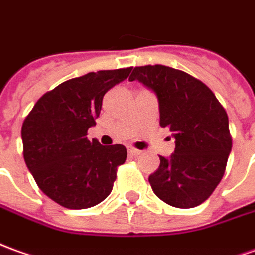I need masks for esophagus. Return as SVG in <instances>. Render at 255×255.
Instances as JSON below:
<instances>
[{
    "mask_svg": "<svg viewBox=\"0 0 255 255\" xmlns=\"http://www.w3.org/2000/svg\"><path fill=\"white\" fill-rule=\"evenodd\" d=\"M128 153H129L131 156H138V155H141V150L135 149V148H129V149H128Z\"/></svg>",
    "mask_w": 255,
    "mask_h": 255,
    "instance_id": "1",
    "label": "esophagus"
}]
</instances>
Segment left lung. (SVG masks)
<instances>
[{
	"label": "left lung",
	"instance_id": "8db88e82",
	"mask_svg": "<svg viewBox=\"0 0 255 255\" xmlns=\"http://www.w3.org/2000/svg\"><path fill=\"white\" fill-rule=\"evenodd\" d=\"M138 79L156 93L160 127L176 139L174 153L160 157L149 183L153 193L176 208H194L207 201L221 183L232 150L228 113L214 92L200 79L166 65L135 67Z\"/></svg>",
	"mask_w": 255,
	"mask_h": 255
}]
</instances>
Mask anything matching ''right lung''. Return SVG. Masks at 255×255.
Here are the masks:
<instances>
[{"label":"right lung","mask_w":255,"mask_h":255,"mask_svg":"<svg viewBox=\"0 0 255 255\" xmlns=\"http://www.w3.org/2000/svg\"><path fill=\"white\" fill-rule=\"evenodd\" d=\"M132 67L89 72L46 92L22 124L23 157L48 198L69 209L98 205L112 193L124 145L103 146L88 139L105 93L124 81Z\"/></svg>","instance_id":"add662e5"}]
</instances>
